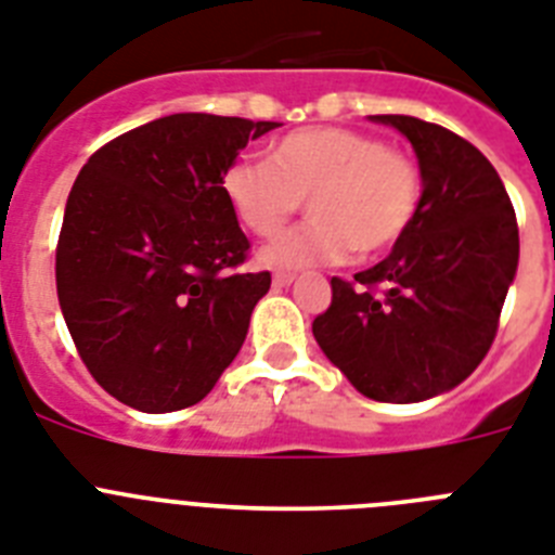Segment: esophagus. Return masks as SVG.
Instances as JSON below:
<instances>
[{"instance_id":"34e87169","label":"esophagus","mask_w":555,"mask_h":555,"mask_svg":"<svg viewBox=\"0 0 555 555\" xmlns=\"http://www.w3.org/2000/svg\"><path fill=\"white\" fill-rule=\"evenodd\" d=\"M293 282H296L293 273H276V276H273V287H291Z\"/></svg>"}]
</instances>
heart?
<instances>
[{"instance_id":"1","label":"heart","mask_w":555,"mask_h":555,"mask_svg":"<svg viewBox=\"0 0 555 555\" xmlns=\"http://www.w3.org/2000/svg\"><path fill=\"white\" fill-rule=\"evenodd\" d=\"M236 220L256 236L279 234L307 197V225L276 236L259 262L279 270L344 262L392 250L417 220V160L380 138L344 127H307L270 143L268 163L240 160L222 175Z\"/></svg>"}]
</instances>
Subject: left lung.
<instances>
[{
  "instance_id": "8db88e82",
  "label": "left lung",
  "mask_w": 555,
  "mask_h": 555,
  "mask_svg": "<svg viewBox=\"0 0 555 555\" xmlns=\"http://www.w3.org/2000/svg\"><path fill=\"white\" fill-rule=\"evenodd\" d=\"M412 143L423 199L384 262L335 276L313 321L321 352L358 392L421 403L463 384L491 349L519 264V228L488 157L412 115H370Z\"/></svg>"
}]
</instances>
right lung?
I'll return each mask as SVG.
<instances>
[{
  "instance_id": "1",
  "label": "right lung",
  "mask_w": 555,
  "mask_h": 555,
  "mask_svg": "<svg viewBox=\"0 0 555 555\" xmlns=\"http://www.w3.org/2000/svg\"><path fill=\"white\" fill-rule=\"evenodd\" d=\"M276 127L177 112L101 146L76 177L55 248L59 305L92 378L120 403L194 406L240 352L270 273H234L250 242L222 175Z\"/></svg>"
}]
</instances>
